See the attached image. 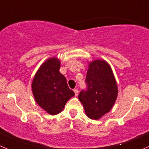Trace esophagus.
I'll return each mask as SVG.
<instances>
[{
  "label": "esophagus",
  "mask_w": 149,
  "mask_h": 149,
  "mask_svg": "<svg viewBox=\"0 0 149 149\" xmlns=\"http://www.w3.org/2000/svg\"><path fill=\"white\" fill-rule=\"evenodd\" d=\"M73 91H74V92H75V95H76V96H77L78 94H79V90H78L77 89H75Z\"/></svg>",
  "instance_id": "34e87169"
}]
</instances>
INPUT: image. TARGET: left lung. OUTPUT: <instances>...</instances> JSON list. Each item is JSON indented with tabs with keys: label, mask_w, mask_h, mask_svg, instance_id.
<instances>
[{
	"label": "left lung",
	"mask_w": 149,
	"mask_h": 149,
	"mask_svg": "<svg viewBox=\"0 0 149 149\" xmlns=\"http://www.w3.org/2000/svg\"><path fill=\"white\" fill-rule=\"evenodd\" d=\"M85 82L86 88L81 91L79 99L86 116L96 120L113 105L118 95L117 85L111 68L102 60L89 64Z\"/></svg>",
	"instance_id": "8db88e82"
}]
</instances>
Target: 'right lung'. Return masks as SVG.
Returning a JSON list of instances; mask_svg holds the SVG:
<instances>
[{"instance_id": "obj_1", "label": "right lung", "mask_w": 149, "mask_h": 149, "mask_svg": "<svg viewBox=\"0 0 149 149\" xmlns=\"http://www.w3.org/2000/svg\"><path fill=\"white\" fill-rule=\"evenodd\" d=\"M60 63L51 58L36 73L32 89L37 103L51 115L59 113L75 93L68 86L65 77L60 73Z\"/></svg>"}]
</instances>
